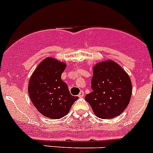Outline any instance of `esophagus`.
<instances>
[{
    "mask_svg": "<svg viewBox=\"0 0 153 153\" xmlns=\"http://www.w3.org/2000/svg\"><path fill=\"white\" fill-rule=\"evenodd\" d=\"M84 92L83 91H81L80 92H79V97H80V98H82V97H83L84 96Z\"/></svg>",
    "mask_w": 153,
    "mask_h": 153,
    "instance_id": "esophagus-1",
    "label": "esophagus"
}]
</instances>
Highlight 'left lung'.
<instances>
[{"instance_id": "left-lung-1", "label": "left lung", "mask_w": 153, "mask_h": 153, "mask_svg": "<svg viewBox=\"0 0 153 153\" xmlns=\"http://www.w3.org/2000/svg\"><path fill=\"white\" fill-rule=\"evenodd\" d=\"M91 88L92 92L87 94L85 100L96 116L102 119L119 116L130 102V78L120 65L110 60L95 65Z\"/></svg>"}]
</instances>
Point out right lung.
Here are the masks:
<instances>
[{"instance_id": "add662e5", "label": "right lung", "mask_w": 153, "mask_h": 153, "mask_svg": "<svg viewBox=\"0 0 153 153\" xmlns=\"http://www.w3.org/2000/svg\"><path fill=\"white\" fill-rule=\"evenodd\" d=\"M65 63L47 57L39 64L29 82V95L37 110L51 119H60L68 114L79 99L71 96L68 85L61 80Z\"/></svg>"}]
</instances>
